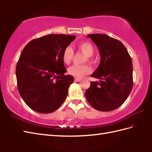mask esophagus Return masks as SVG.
I'll list each match as a JSON object with an SVG mask.
<instances>
[{"instance_id":"esophagus-1","label":"esophagus","mask_w":152,"mask_h":152,"mask_svg":"<svg viewBox=\"0 0 152 152\" xmlns=\"http://www.w3.org/2000/svg\"><path fill=\"white\" fill-rule=\"evenodd\" d=\"M75 80L76 82H79L81 80V79H79V78H75Z\"/></svg>"}]
</instances>
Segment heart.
I'll list each match as a JSON object with an SVG mask.
<instances>
[{
  "instance_id": "1",
  "label": "heart",
  "mask_w": 152,
  "mask_h": 152,
  "mask_svg": "<svg viewBox=\"0 0 152 152\" xmlns=\"http://www.w3.org/2000/svg\"><path fill=\"white\" fill-rule=\"evenodd\" d=\"M77 48L86 56L85 61L89 62L90 64L95 63V60L92 58L94 53V48L92 43L89 42H83L77 45ZM74 56L73 49L70 46H67L64 49L62 58L64 63L66 64H69L72 61ZM92 72L91 67L87 64L84 65H73L68 68L69 75L73 76L75 78L81 79L84 77L88 75Z\"/></svg>"
}]
</instances>
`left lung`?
Segmentation results:
<instances>
[{"label":"left lung","mask_w":152,"mask_h":152,"mask_svg":"<svg viewBox=\"0 0 152 152\" xmlns=\"http://www.w3.org/2000/svg\"><path fill=\"white\" fill-rule=\"evenodd\" d=\"M98 48L101 61L91 77L100 79L90 82L85 96L94 109L107 112L120 107L133 88V64L127 50L119 40L102 34L87 36Z\"/></svg>","instance_id":"1"}]
</instances>
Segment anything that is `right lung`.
Instances as JSON below:
<instances>
[{
  "label": "right lung",
  "mask_w": 152,
  "mask_h": 152,
  "mask_svg": "<svg viewBox=\"0 0 152 152\" xmlns=\"http://www.w3.org/2000/svg\"><path fill=\"white\" fill-rule=\"evenodd\" d=\"M75 36L49 34L32 40L22 50L16 66L19 92L33 110L50 113L64 102L73 77L62 61L63 50Z\"/></svg>",
  "instance_id": "right-lung-1"
}]
</instances>
